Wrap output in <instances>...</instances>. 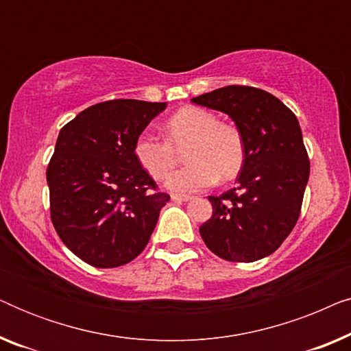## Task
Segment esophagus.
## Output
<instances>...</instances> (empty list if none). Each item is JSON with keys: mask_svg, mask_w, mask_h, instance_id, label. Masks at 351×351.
Listing matches in <instances>:
<instances>
[{"mask_svg": "<svg viewBox=\"0 0 351 351\" xmlns=\"http://www.w3.org/2000/svg\"><path fill=\"white\" fill-rule=\"evenodd\" d=\"M172 201H176V203H185V201H190L191 196H186V195H171Z\"/></svg>", "mask_w": 351, "mask_h": 351, "instance_id": "obj_1", "label": "esophagus"}]
</instances>
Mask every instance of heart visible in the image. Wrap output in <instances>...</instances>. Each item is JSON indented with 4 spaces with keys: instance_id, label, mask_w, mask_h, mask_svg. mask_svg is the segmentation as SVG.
I'll return each instance as SVG.
<instances>
[{
    "instance_id": "1",
    "label": "heart",
    "mask_w": 351,
    "mask_h": 351,
    "mask_svg": "<svg viewBox=\"0 0 351 351\" xmlns=\"http://www.w3.org/2000/svg\"><path fill=\"white\" fill-rule=\"evenodd\" d=\"M160 138L143 132L134 143V155L152 179L161 180L174 171L185 152L189 165L167 179L172 191H198L214 185L217 179L232 180L243 169L246 143L234 124L220 121L203 107L180 108L165 123Z\"/></svg>"
}]
</instances>
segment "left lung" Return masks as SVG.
Returning a JSON list of instances; mask_svg holds the SVG:
<instances>
[{"instance_id":"left-lung-1","label":"left lung","mask_w":351,"mask_h":351,"mask_svg":"<svg viewBox=\"0 0 351 351\" xmlns=\"http://www.w3.org/2000/svg\"><path fill=\"white\" fill-rule=\"evenodd\" d=\"M191 102L228 114L246 143L238 186L209 196L213 217L199 227L201 238L223 261L270 256L295 227L310 176L295 114L275 95L251 86H227Z\"/></svg>"}]
</instances>
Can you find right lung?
<instances>
[{
	"label": "right lung",
	"mask_w": 351,
	"mask_h": 351,
	"mask_svg": "<svg viewBox=\"0 0 351 351\" xmlns=\"http://www.w3.org/2000/svg\"><path fill=\"white\" fill-rule=\"evenodd\" d=\"M166 102L95 104L60 129L46 171L51 220L75 256L97 268L134 261L150 239L169 195L134 155V143Z\"/></svg>",
	"instance_id": "1"
}]
</instances>
